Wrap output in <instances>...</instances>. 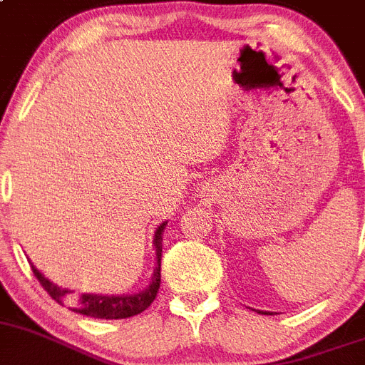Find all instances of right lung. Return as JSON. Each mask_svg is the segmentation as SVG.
<instances>
[{"label":"right lung","instance_id":"add662e5","mask_svg":"<svg viewBox=\"0 0 365 365\" xmlns=\"http://www.w3.org/2000/svg\"><path fill=\"white\" fill-rule=\"evenodd\" d=\"M167 226V222H163L156 230V239H154V246H156V272H154V279L152 284L135 296H97V294H78L73 296V290L68 288H60L55 283H51L49 279L43 277L40 272L33 268L34 277L40 281L47 294H49L56 303L68 305L73 312H78L82 316H90V318H101V319H125L132 318V316L141 314L143 310L150 307V303L156 299L158 290L161 284V235Z\"/></svg>","mask_w":365,"mask_h":365}]
</instances>
